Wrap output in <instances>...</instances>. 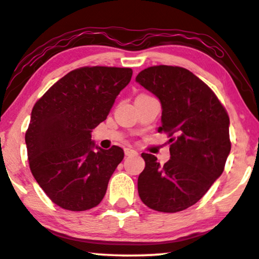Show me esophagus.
I'll list each match as a JSON object with an SVG mask.
<instances>
[{
  "label": "esophagus",
  "instance_id": "1",
  "mask_svg": "<svg viewBox=\"0 0 259 259\" xmlns=\"http://www.w3.org/2000/svg\"><path fill=\"white\" fill-rule=\"evenodd\" d=\"M124 154H125V156H136V155H138V152L136 150H134V149L125 148L124 149Z\"/></svg>",
  "mask_w": 259,
  "mask_h": 259
}]
</instances>
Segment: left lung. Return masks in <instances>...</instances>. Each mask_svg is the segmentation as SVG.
Masks as SVG:
<instances>
[{"label":"left lung","mask_w":259,"mask_h":259,"mask_svg":"<svg viewBox=\"0 0 259 259\" xmlns=\"http://www.w3.org/2000/svg\"><path fill=\"white\" fill-rule=\"evenodd\" d=\"M136 82L158 97L162 125L170 140L164 165L142 154L145 167L138 176V195L145 205L177 212L197 203L223 172L231 150L230 119L216 95L188 69L154 65Z\"/></svg>","instance_id":"obj_1"}]
</instances>
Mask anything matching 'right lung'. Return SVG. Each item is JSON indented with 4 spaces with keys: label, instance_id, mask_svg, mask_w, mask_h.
Masks as SVG:
<instances>
[{
    "label": "right lung",
    "instance_id": "add662e5",
    "mask_svg": "<svg viewBox=\"0 0 259 259\" xmlns=\"http://www.w3.org/2000/svg\"><path fill=\"white\" fill-rule=\"evenodd\" d=\"M131 76L130 68L75 69L32 108L25 133L29 166L39 187L62 209L89 210L103 199L124 152L117 145L109 150L95 147L92 131L107 118Z\"/></svg>",
    "mask_w": 259,
    "mask_h": 259
}]
</instances>
